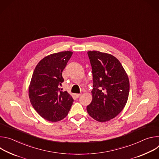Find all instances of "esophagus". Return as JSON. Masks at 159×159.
<instances>
[{
  "label": "esophagus",
  "instance_id": "34e87169",
  "mask_svg": "<svg viewBox=\"0 0 159 159\" xmlns=\"http://www.w3.org/2000/svg\"><path fill=\"white\" fill-rule=\"evenodd\" d=\"M80 95H81L80 94H75V96L76 98H79L80 96Z\"/></svg>",
  "mask_w": 159,
  "mask_h": 159
}]
</instances>
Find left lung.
Here are the masks:
<instances>
[{
	"label": "left lung",
	"instance_id": "obj_1",
	"mask_svg": "<svg viewBox=\"0 0 159 159\" xmlns=\"http://www.w3.org/2000/svg\"><path fill=\"white\" fill-rule=\"evenodd\" d=\"M93 76V100L87 107L89 116L99 122L115 118L128 98V77L114 56L98 51L87 52Z\"/></svg>",
	"mask_w": 159,
	"mask_h": 159
}]
</instances>
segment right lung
I'll use <instances>...</instances> for the list:
<instances>
[{
    "mask_svg": "<svg viewBox=\"0 0 159 159\" xmlns=\"http://www.w3.org/2000/svg\"><path fill=\"white\" fill-rule=\"evenodd\" d=\"M72 53L61 52L44 57L33 74L29 87L30 101L38 114L48 121L63 120L73 104L72 96L61 89L64 81L62 72Z\"/></svg>",
    "mask_w": 159,
    "mask_h": 159,
    "instance_id": "right-lung-1",
    "label": "right lung"
}]
</instances>
